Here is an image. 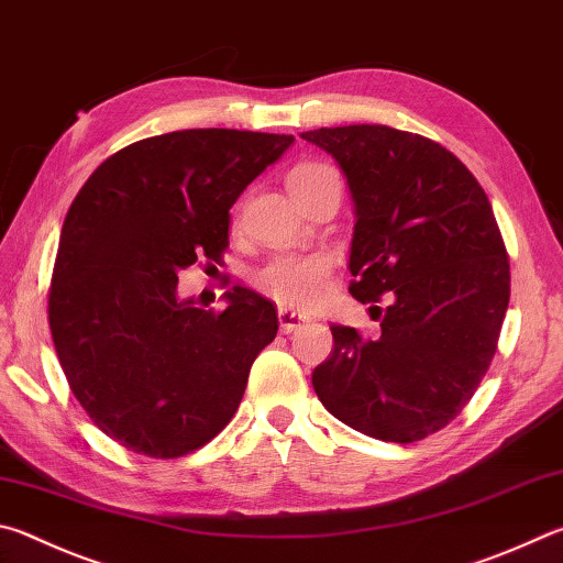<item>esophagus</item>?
<instances>
[{
    "instance_id": "esophagus-1",
    "label": "esophagus",
    "mask_w": 563,
    "mask_h": 563,
    "mask_svg": "<svg viewBox=\"0 0 563 563\" xmlns=\"http://www.w3.org/2000/svg\"><path fill=\"white\" fill-rule=\"evenodd\" d=\"M278 322H280V332L283 334H290V332L300 330V327L308 324L310 317L302 314V312H295L290 308H280L278 310Z\"/></svg>"
}]
</instances>
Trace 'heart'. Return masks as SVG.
Returning <instances> with one entry per match:
<instances>
[{"instance_id": "1", "label": "heart", "mask_w": 563, "mask_h": 563, "mask_svg": "<svg viewBox=\"0 0 563 563\" xmlns=\"http://www.w3.org/2000/svg\"><path fill=\"white\" fill-rule=\"evenodd\" d=\"M334 175L336 172L332 167L320 165V162H302L290 169L288 189L290 194H300ZM330 271L332 258L327 253H278L265 261L261 268H255L253 285L285 308L308 310L324 298Z\"/></svg>"}]
</instances>
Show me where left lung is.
<instances>
[{
	"label": "left lung",
	"instance_id": "1",
	"mask_svg": "<svg viewBox=\"0 0 563 563\" xmlns=\"http://www.w3.org/2000/svg\"><path fill=\"white\" fill-rule=\"evenodd\" d=\"M332 155L354 203L350 292L379 302L374 340L332 324L314 394L354 431L413 443L463 411L497 350L509 261L487 194L453 152L386 125L300 132Z\"/></svg>",
	"mask_w": 563,
	"mask_h": 563
}]
</instances>
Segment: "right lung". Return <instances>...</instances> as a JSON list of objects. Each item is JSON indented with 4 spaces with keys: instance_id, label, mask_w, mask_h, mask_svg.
<instances>
[{
    "instance_id": "add662e5",
    "label": "right lung",
    "mask_w": 563,
    "mask_h": 563,
    "mask_svg": "<svg viewBox=\"0 0 563 563\" xmlns=\"http://www.w3.org/2000/svg\"><path fill=\"white\" fill-rule=\"evenodd\" d=\"M292 135L177 130L115 152L60 229L48 324L70 391L132 453L179 457L223 431L275 340L271 300L241 285L221 312L179 298V273L229 246V209Z\"/></svg>"
}]
</instances>
